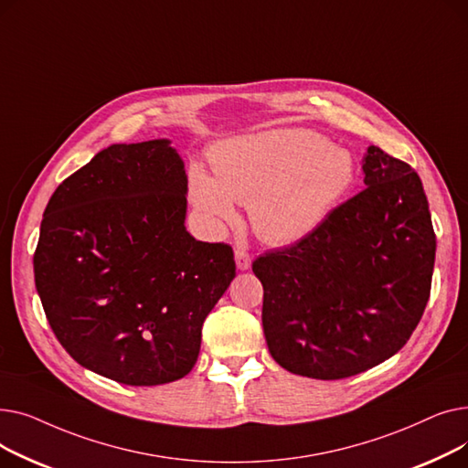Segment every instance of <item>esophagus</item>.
<instances>
[{
    "mask_svg": "<svg viewBox=\"0 0 468 468\" xmlns=\"http://www.w3.org/2000/svg\"><path fill=\"white\" fill-rule=\"evenodd\" d=\"M235 261H237V267L239 269H249L250 267V263H252V258H250V254L247 252V249H235Z\"/></svg>",
    "mask_w": 468,
    "mask_h": 468,
    "instance_id": "34e87169",
    "label": "esophagus"
}]
</instances>
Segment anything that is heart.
Instances as JSON below:
<instances>
[{
	"label": "heart",
	"instance_id": "heart-1",
	"mask_svg": "<svg viewBox=\"0 0 468 468\" xmlns=\"http://www.w3.org/2000/svg\"><path fill=\"white\" fill-rule=\"evenodd\" d=\"M216 179L199 165L189 170V197L216 229L237 219L235 203L249 205L254 233L269 244L296 242L346 199L356 163L346 147L303 129L231 138L212 150Z\"/></svg>",
	"mask_w": 468,
	"mask_h": 468
}]
</instances>
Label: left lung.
Listing matches in <instances>:
<instances>
[{
  "instance_id": "8db88e82",
  "label": "left lung",
  "mask_w": 468,
  "mask_h": 468,
  "mask_svg": "<svg viewBox=\"0 0 468 468\" xmlns=\"http://www.w3.org/2000/svg\"><path fill=\"white\" fill-rule=\"evenodd\" d=\"M364 189L323 226L252 263L271 356L313 379H343L399 353L431 296L436 235L417 172L370 145Z\"/></svg>"
}]
</instances>
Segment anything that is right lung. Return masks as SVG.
<instances>
[{
  "instance_id": "right-lung-1",
  "label": "right lung",
  "mask_w": 468,
  "mask_h": 468,
  "mask_svg": "<svg viewBox=\"0 0 468 468\" xmlns=\"http://www.w3.org/2000/svg\"><path fill=\"white\" fill-rule=\"evenodd\" d=\"M170 140L113 144L43 212L36 288L60 346L87 370L150 387L191 372L207 314L235 277L233 249L195 240Z\"/></svg>"
}]
</instances>
